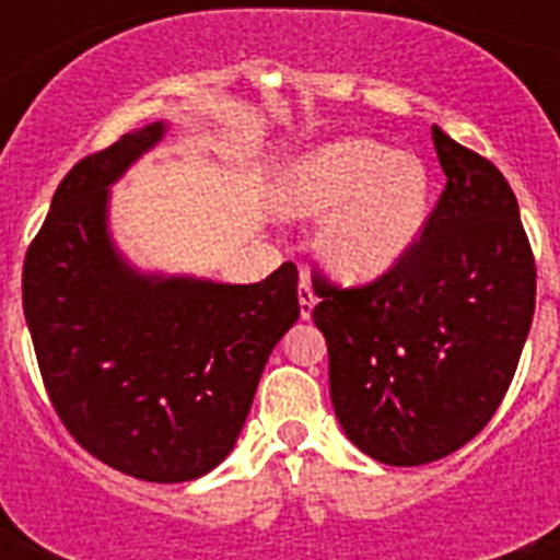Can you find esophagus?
I'll list each match as a JSON object with an SVG mask.
<instances>
[{
	"label": "esophagus",
	"instance_id": "34e87169",
	"mask_svg": "<svg viewBox=\"0 0 560 560\" xmlns=\"http://www.w3.org/2000/svg\"><path fill=\"white\" fill-rule=\"evenodd\" d=\"M314 305H316V294L314 289H311L308 275H303V280H300V316H303V319H311Z\"/></svg>",
	"mask_w": 560,
	"mask_h": 560
}]
</instances>
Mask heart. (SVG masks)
Wrapping results in <instances>:
<instances>
[{"label": "heart", "instance_id": "b5f03b06", "mask_svg": "<svg viewBox=\"0 0 560 560\" xmlns=\"http://www.w3.org/2000/svg\"><path fill=\"white\" fill-rule=\"evenodd\" d=\"M275 205L285 219H323L316 252L345 283H370L412 252L432 210L420 156L370 137H339L285 167Z\"/></svg>", "mask_w": 560, "mask_h": 560}]
</instances>
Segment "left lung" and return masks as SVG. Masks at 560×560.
Returning <instances> with one entry per match:
<instances>
[{"label":"left lung","mask_w":560,"mask_h":560,"mask_svg":"<svg viewBox=\"0 0 560 560\" xmlns=\"http://www.w3.org/2000/svg\"><path fill=\"white\" fill-rule=\"evenodd\" d=\"M446 190L404 260L359 289L314 277L330 400L355 448L427 465L502 404L536 311V264L502 173L432 126Z\"/></svg>","instance_id":"1"}]
</instances>
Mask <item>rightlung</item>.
<instances>
[{
	"label": "right lung",
	"mask_w": 560,
	"mask_h": 560,
	"mask_svg": "<svg viewBox=\"0 0 560 560\" xmlns=\"http://www.w3.org/2000/svg\"><path fill=\"white\" fill-rule=\"evenodd\" d=\"M167 122L122 133L58 185L24 257L44 387L69 434L128 477L187 482L235 446L269 353L300 316L296 266L232 285L142 271L108 230V187Z\"/></svg>",
	"instance_id": "add662e5"
}]
</instances>
